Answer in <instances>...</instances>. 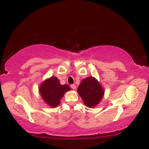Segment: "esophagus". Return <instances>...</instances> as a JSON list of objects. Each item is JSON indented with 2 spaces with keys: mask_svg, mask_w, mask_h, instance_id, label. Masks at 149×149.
Segmentation results:
<instances>
[{
  "mask_svg": "<svg viewBox=\"0 0 149 149\" xmlns=\"http://www.w3.org/2000/svg\"><path fill=\"white\" fill-rule=\"evenodd\" d=\"M70 86H71V88L72 89H76V86H75L74 84H71V85Z\"/></svg>",
  "mask_w": 149,
  "mask_h": 149,
  "instance_id": "esophagus-1",
  "label": "esophagus"
}]
</instances>
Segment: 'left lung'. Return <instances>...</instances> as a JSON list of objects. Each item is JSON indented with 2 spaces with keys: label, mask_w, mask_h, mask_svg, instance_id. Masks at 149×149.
Here are the masks:
<instances>
[{
  "label": "left lung",
  "mask_w": 149,
  "mask_h": 149,
  "mask_svg": "<svg viewBox=\"0 0 149 149\" xmlns=\"http://www.w3.org/2000/svg\"><path fill=\"white\" fill-rule=\"evenodd\" d=\"M77 89L84 104L89 108L99 104L104 94V89L102 85L93 76L83 79Z\"/></svg>",
  "instance_id": "left-lung-1"
}]
</instances>
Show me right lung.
Instances as JSON below:
<instances>
[{"label":"right lung","mask_w":149,"mask_h":149,"mask_svg":"<svg viewBox=\"0 0 149 149\" xmlns=\"http://www.w3.org/2000/svg\"><path fill=\"white\" fill-rule=\"evenodd\" d=\"M39 94L42 100L51 107H56L66 92L70 91L68 85H61L56 76L46 79L39 86Z\"/></svg>","instance_id":"obj_1"}]
</instances>
